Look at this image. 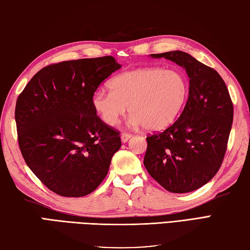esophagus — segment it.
I'll list each match as a JSON object with an SVG mask.
<instances>
[{"label":"esophagus","mask_w":250,"mask_h":250,"mask_svg":"<svg viewBox=\"0 0 250 250\" xmlns=\"http://www.w3.org/2000/svg\"><path fill=\"white\" fill-rule=\"evenodd\" d=\"M131 137V134H128V133H123L121 136V139H122V143H127L128 141V139Z\"/></svg>","instance_id":"esophagus-1"}]
</instances>
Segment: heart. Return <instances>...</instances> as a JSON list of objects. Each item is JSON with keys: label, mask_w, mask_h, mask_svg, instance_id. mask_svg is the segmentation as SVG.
<instances>
[{"label": "heart", "mask_w": 250, "mask_h": 250, "mask_svg": "<svg viewBox=\"0 0 250 250\" xmlns=\"http://www.w3.org/2000/svg\"><path fill=\"white\" fill-rule=\"evenodd\" d=\"M110 92L98 91L92 106L106 125L113 126L125 114L126 106L134 126L162 130L180 115L188 97L182 74L160 67H144L121 73L107 83Z\"/></svg>", "instance_id": "b5f03b06"}]
</instances>
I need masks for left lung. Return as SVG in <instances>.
Instances as JSON below:
<instances>
[{
  "label": "left lung",
  "mask_w": 250,
  "mask_h": 250,
  "mask_svg": "<svg viewBox=\"0 0 250 250\" xmlns=\"http://www.w3.org/2000/svg\"><path fill=\"white\" fill-rule=\"evenodd\" d=\"M180 65L189 77V97L181 116L147 137L144 164L167 190H196L218 173L233 123V103L219 73L182 51L151 54Z\"/></svg>",
  "instance_id": "1"
}]
</instances>
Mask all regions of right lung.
I'll list each match as a JSON object with an SVG mask.
<instances>
[{
	"label": "right lung",
	"instance_id": "add662e5",
	"mask_svg": "<svg viewBox=\"0 0 250 250\" xmlns=\"http://www.w3.org/2000/svg\"><path fill=\"white\" fill-rule=\"evenodd\" d=\"M121 64L113 56L51 64L40 69L15 107L18 145L27 166L55 194L83 197L100 185L120 131L106 125L92 97Z\"/></svg>",
	"mask_w": 250,
	"mask_h": 250
}]
</instances>
